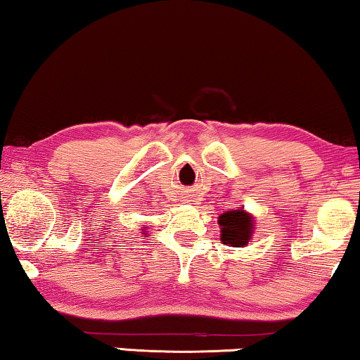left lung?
Returning a JSON list of instances; mask_svg holds the SVG:
<instances>
[{"instance_id":"obj_1","label":"left lung","mask_w":360,"mask_h":360,"mask_svg":"<svg viewBox=\"0 0 360 360\" xmlns=\"http://www.w3.org/2000/svg\"><path fill=\"white\" fill-rule=\"evenodd\" d=\"M218 223L223 226V243L236 246V248H241V246L248 243L251 233H253V223H251V218L243 210H235L223 213L219 216Z\"/></svg>"}]
</instances>
